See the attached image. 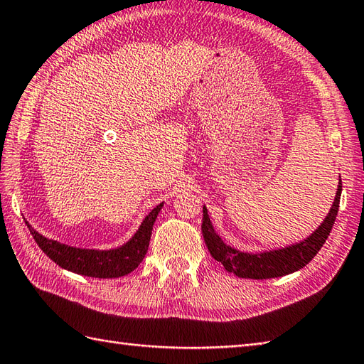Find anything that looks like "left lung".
<instances>
[{
  "label": "left lung",
  "instance_id": "left-lung-1",
  "mask_svg": "<svg viewBox=\"0 0 364 364\" xmlns=\"http://www.w3.org/2000/svg\"><path fill=\"white\" fill-rule=\"evenodd\" d=\"M343 183L339 180V186L336 191L335 202L330 208L326 220L321 223V227L314 233L306 237L305 241L294 244L284 249L262 252V253H244L233 247L223 244L219 235L214 231L213 223L208 215L206 208L203 206V222L202 233L205 244L210 250L211 257L223 264L228 272L241 278H253V280H266V278L283 277L296 272V270L305 267L310 262L316 253L321 250L323 242L327 241L331 228H333L335 219L339 210V198H341Z\"/></svg>",
  "mask_w": 364,
  "mask_h": 364
}]
</instances>
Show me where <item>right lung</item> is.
I'll list each match as a JSON object with an SVG mask.
<instances>
[{
  "label": "right lung",
  "instance_id": "1",
  "mask_svg": "<svg viewBox=\"0 0 364 364\" xmlns=\"http://www.w3.org/2000/svg\"><path fill=\"white\" fill-rule=\"evenodd\" d=\"M161 208L162 203L153 208L136 231V235L127 244L112 250L76 249V247L46 239L45 236L38 235L28 222L26 223L37 245L41 247L46 257L60 267L80 275L95 278H117L133 272L145 258V253L149 250L153 223L156 220Z\"/></svg>",
  "mask_w": 364,
  "mask_h": 364
}]
</instances>
